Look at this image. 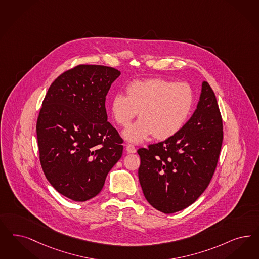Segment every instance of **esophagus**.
<instances>
[{"mask_svg": "<svg viewBox=\"0 0 259 259\" xmlns=\"http://www.w3.org/2000/svg\"><path fill=\"white\" fill-rule=\"evenodd\" d=\"M126 151L128 152V153H136L137 149H136V147H135L134 145H132V144H127V145H126Z\"/></svg>", "mask_w": 259, "mask_h": 259, "instance_id": "34e87169", "label": "esophagus"}]
</instances>
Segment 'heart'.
<instances>
[{"label":"heart","mask_w":259,"mask_h":259,"mask_svg":"<svg viewBox=\"0 0 259 259\" xmlns=\"http://www.w3.org/2000/svg\"><path fill=\"white\" fill-rule=\"evenodd\" d=\"M193 100V92L187 83L150 78L130 83L126 96L115 95L111 109L121 127H127L139 113L141 119L123 133L127 141L139 143L152 135L162 141L177 134L188 119Z\"/></svg>","instance_id":"heart-1"}]
</instances>
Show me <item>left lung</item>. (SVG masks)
I'll return each instance as SVG.
<instances>
[{"mask_svg":"<svg viewBox=\"0 0 259 259\" xmlns=\"http://www.w3.org/2000/svg\"><path fill=\"white\" fill-rule=\"evenodd\" d=\"M222 143L221 113L204 81L197 109L178 133L138 150L139 180L148 203L166 214L193 204L213 176Z\"/></svg>","mask_w":259,"mask_h":259,"instance_id":"1","label":"left lung"}]
</instances>
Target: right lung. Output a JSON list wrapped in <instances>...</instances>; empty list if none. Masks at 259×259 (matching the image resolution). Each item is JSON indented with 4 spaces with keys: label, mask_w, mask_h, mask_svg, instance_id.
Instances as JSON below:
<instances>
[{
    "label": "right lung",
    "mask_w": 259,
    "mask_h": 259,
    "mask_svg": "<svg viewBox=\"0 0 259 259\" xmlns=\"http://www.w3.org/2000/svg\"><path fill=\"white\" fill-rule=\"evenodd\" d=\"M120 71L80 64L52 83L36 123L46 178L75 202L97 196L121 158L123 140L107 121L105 100Z\"/></svg>",
    "instance_id": "1"
}]
</instances>
